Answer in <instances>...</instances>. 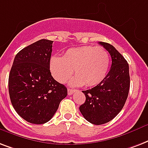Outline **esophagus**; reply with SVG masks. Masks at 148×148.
Returning a JSON list of instances; mask_svg holds the SVG:
<instances>
[{"label": "esophagus", "instance_id": "1", "mask_svg": "<svg viewBox=\"0 0 148 148\" xmlns=\"http://www.w3.org/2000/svg\"><path fill=\"white\" fill-rule=\"evenodd\" d=\"M74 92H75V90H74V89H71V88L67 89V94H68V95H71Z\"/></svg>", "mask_w": 148, "mask_h": 148}]
</instances>
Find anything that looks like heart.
Masks as SVG:
<instances>
[{
	"mask_svg": "<svg viewBox=\"0 0 148 148\" xmlns=\"http://www.w3.org/2000/svg\"><path fill=\"white\" fill-rule=\"evenodd\" d=\"M110 58L109 53L102 47L83 46L68 49L64 56H53L49 68L54 78L64 83L76 74L71 82L73 85L92 87L100 84L106 77Z\"/></svg>",
	"mask_w": 148,
	"mask_h": 148,
	"instance_id": "obj_1",
	"label": "heart"
}]
</instances>
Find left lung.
Masks as SVG:
<instances>
[{
  "instance_id": "8db88e82",
  "label": "left lung",
  "mask_w": 148,
  "mask_h": 148,
  "mask_svg": "<svg viewBox=\"0 0 148 148\" xmlns=\"http://www.w3.org/2000/svg\"><path fill=\"white\" fill-rule=\"evenodd\" d=\"M112 58L111 68L102 82L82 91L86 100L79 109L87 121L101 125L111 121L123 108L130 90L129 65L113 46L99 42Z\"/></svg>"
}]
</instances>
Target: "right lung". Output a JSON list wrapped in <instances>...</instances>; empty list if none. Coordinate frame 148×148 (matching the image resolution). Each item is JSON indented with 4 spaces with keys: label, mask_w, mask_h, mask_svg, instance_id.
Segmentation results:
<instances>
[{
    "label": "right lung",
    "mask_w": 148,
    "mask_h": 148,
    "mask_svg": "<svg viewBox=\"0 0 148 148\" xmlns=\"http://www.w3.org/2000/svg\"><path fill=\"white\" fill-rule=\"evenodd\" d=\"M53 41L40 39L25 47L14 57L8 78L11 104L29 123L49 121L67 89L52 77L49 70Z\"/></svg>",
    "instance_id": "obj_1"
}]
</instances>
